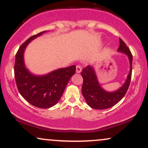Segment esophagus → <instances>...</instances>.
<instances>
[{"label": "esophagus", "mask_w": 148, "mask_h": 148, "mask_svg": "<svg viewBox=\"0 0 148 148\" xmlns=\"http://www.w3.org/2000/svg\"><path fill=\"white\" fill-rule=\"evenodd\" d=\"M76 73H78V74H79V73H80L81 72V71H82V68H81V66H80V65H76Z\"/></svg>", "instance_id": "esophagus-1"}]
</instances>
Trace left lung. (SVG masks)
Masks as SVG:
<instances>
[{
	"label": "left lung",
	"mask_w": 148,
	"mask_h": 148,
	"mask_svg": "<svg viewBox=\"0 0 148 148\" xmlns=\"http://www.w3.org/2000/svg\"><path fill=\"white\" fill-rule=\"evenodd\" d=\"M117 51L128 56L130 61V72L124 85L117 90L109 92L101 87L94 69L88 65L83 70L81 76L83 78L82 93L88 105L95 109H106L118 103L125 96L130 85L132 76V55L124 41L119 38V46Z\"/></svg>",
	"instance_id": "left-lung-1"
}]
</instances>
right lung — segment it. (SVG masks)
I'll use <instances>...</instances> for the list:
<instances>
[{
	"mask_svg": "<svg viewBox=\"0 0 148 148\" xmlns=\"http://www.w3.org/2000/svg\"><path fill=\"white\" fill-rule=\"evenodd\" d=\"M46 32L33 35L20 46L14 65L15 79L20 93L30 104L41 108L52 107L59 102L76 72V65L58 69L43 76L33 75L27 70L24 61V50L31 41Z\"/></svg>",
	"mask_w": 148,
	"mask_h": 148,
	"instance_id": "1",
	"label": "right lung"
}]
</instances>
